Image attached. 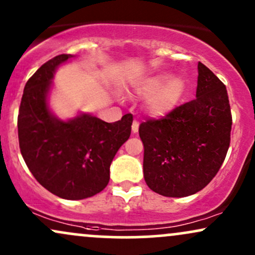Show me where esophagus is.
<instances>
[{
  "mask_svg": "<svg viewBox=\"0 0 255 255\" xmlns=\"http://www.w3.org/2000/svg\"><path fill=\"white\" fill-rule=\"evenodd\" d=\"M138 128H139V123L137 122V121H133L132 127H131V128H132V132H133V133L138 132Z\"/></svg>",
  "mask_w": 255,
  "mask_h": 255,
  "instance_id": "obj_1",
  "label": "esophagus"
}]
</instances>
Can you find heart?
<instances>
[{"mask_svg": "<svg viewBox=\"0 0 255 255\" xmlns=\"http://www.w3.org/2000/svg\"><path fill=\"white\" fill-rule=\"evenodd\" d=\"M137 94L146 98L145 109L152 117H164L178 106L186 92V81L182 76L168 77L164 71L145 77L136 87Z\"/></svg>", "mask_w": 255, "mask_h": 255, "instance_id": "b5f03b06", "label": "heart"}]
</instances>
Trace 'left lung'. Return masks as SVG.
Returning a JSON list of instances; mask_svg holds the SVG:
<instances>
[{
  "instance_id": "left-lung-1",
  "label": "left lung",
  "mask_w": 255,
  "mask_h": 255,
  "mask_svg": "<svg viewBox=\"0 0 255 255\" xmlns=\"http://www.w3.org/2000/svg\"><path fill=\"white\" fill-rule=\"evenodd\" d=\"M232 124L226 86L199 62L196 99L139 125L149 188L174 198L203 190L226 158Z\"/></svg>"
}]
</instances>
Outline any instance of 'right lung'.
<instances>
[{
	"label": "right lung",
	"instance_id": "1",
	"mask_svg": "<svg viewBox=\"0 0 255 255\" xmlns=\"http://www.w3.org/2000/svg\"><path fill=\"white\" fill-rule=\"evenodd\" d=\"M53 57L27 81L17 116L20 151L41 186L63 199L94 196L110 181V166L128 139L132 117L106 123L81 113L64 122L51 113L47 105L56 69L73 58Z\"/></svg>",
	"mask_w": 255,
	"mask_h": 255
}]
</instances>
